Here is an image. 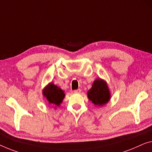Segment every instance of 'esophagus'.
<instances>
[{
    "label": "esophagus",
    "instance_id": "obj_1",
    "mask_svg": "<svg viewBox=\"0 0 152 152\" xmlns=\"http://www.w3.org/2000/svg\"><path fill=\"white\" fill-rule=\"evenodd\" d=\"M80 92H81V89H78L74 91V93H75V94H80Z\"/></svg>",
    "mask_w": 152,
    "mask_h": 152
}]
</instances>
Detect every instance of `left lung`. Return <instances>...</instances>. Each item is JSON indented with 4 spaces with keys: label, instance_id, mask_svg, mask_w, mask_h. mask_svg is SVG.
<instances>
[{
    "label": "left lung",
    "instance_id": "obj_1",
    "mask_svg": "<svg viewBox=\"0 0 152 152\" xmlns=\"http://www.w3.org/2000/svg\"><path fill=\"white\" fill-rule=\"evenodd\" d=\"M88 98L95 105H105L110 99V91L106 81L98 78L94 81L92 87L87 92Z\"/></svg>",
    "mask_w": 152,
    "mask_h": 152
}]
</instances>
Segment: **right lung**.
<instances>
[{
    "label": "right lung",
    "mask_w": 152,
    "mask_h": 152,
    "mask_svg": "<svg viewBox=\"0 0 152 152\" xmlns=\"http://www.w3.org/2000/svg\"><path fill=\"white\" fill-rule=\"evenodd\" d=\"M42 94L47 99L50 104L58 106L63 102L65 97L64 91L60 87L54 85L53 83H49L46 87L43 89Z\"/></svg>",
    "instance_id": "right-lung-1"
}]
</instances>
